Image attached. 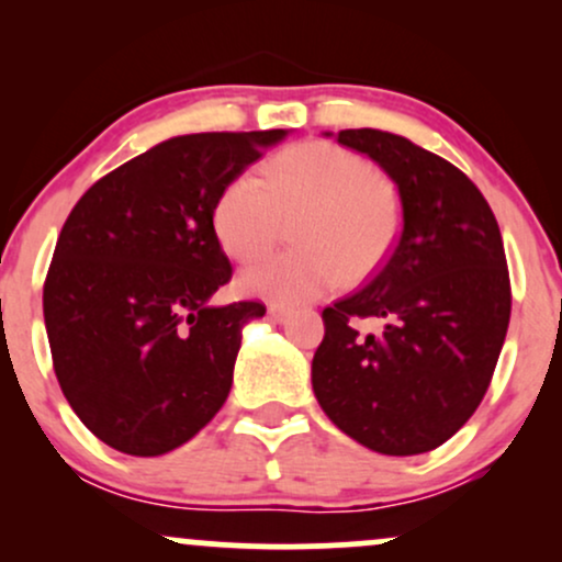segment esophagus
<instances>
[{"instance_id":"34e87169","label":"esophagus","mask_w":562,"mask_h":562,"mask_svg":"<svg viewBox=\"0 0 562 562\" xmlns=\"http://www.w3.org/2000/svg\"><path fill=\"white\" fill-rule=\"evenodd\" d=\"M267 317H269V319H272V322H285V319L290 317V308L274 306V303H272V306H269V308H267Z\"/></svg>"}]
</instances>
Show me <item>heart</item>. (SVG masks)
Instances as JSON below:
<instances>
[{"label":"heart","instance_id":"b5f03b06","mask_svg":"<svg viewBox=\"0 0 562 562\" xmlns=\"http://www.w3.org/2000/svg\"><path fill=\"white\" fill-rule=\"evenodd\" d=\"M211 222L224 254L243 263L267 256L293 222L295 250L250 267L237 288L295 306L375 272L402 229V200L364 156L312 139L269 158L259 179H232Z\"/></svg>","mask_w":562,"mask_h":562}]
</instances>
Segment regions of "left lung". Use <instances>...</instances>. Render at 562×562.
<instances>
[{
	"mask_svg": "<svg viewBox=\"0 0 562 562\" xmlns=\"http://www.w3.org/2000/svg\"><path fill=\"white\" fill-rule=\"evenodd\" d=\"M398 187L404 227L383 267L322 312L312 385L325 415L391 457L441 447L479 409L509 325L499 224L449 160L378 128H344ZM378 318V334L361 322Z\"/></svg>",
	"mask_w": 562,
	"mask_h": 562,
	"instance_id": "obj_1",
	"label": "left lung"
}]
</instances>
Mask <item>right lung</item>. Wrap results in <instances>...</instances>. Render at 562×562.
<instances>
[{
  "mask_svg": "<svg viewBox=\"0 0 562 562\" xmlns=\"http://www.w3.org/2000/svg\"><path fill=\"white\" fill-rule=\"evenodd\" d=\"M285 134L160 142L89 187L63 224L44 325L70 409L108 447L166 454L227 402L243 325L267 306L209 303L232 277L211 216L224 187Z\"/></svg>",
  "mask_w": 562,
  "mask_h": 562,
  "instance_id": "1",
  "label": "right lung"
}]
</instances>
